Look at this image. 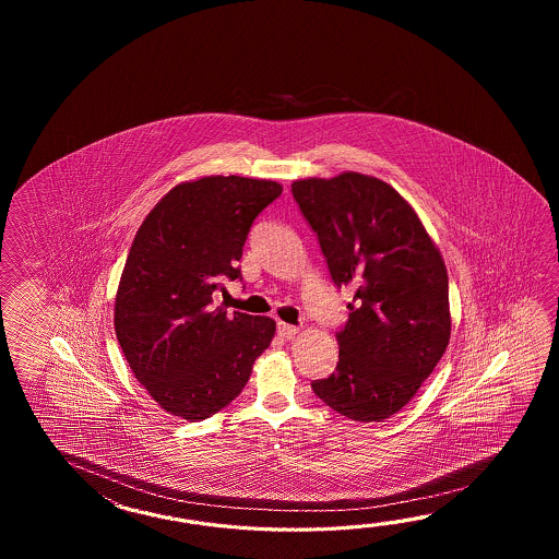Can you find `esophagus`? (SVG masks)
I'll list each match as a JSON object with an SVG mask.
<instances>
[{
  "mask_svg": "<svg viewBox=\"0 0 559 559\" xmlns=\"http://www.w3.org/2000/svg\"><path fill=\"white\" fill-rule=\"evenodd\" d=\"M277 333H280L282 337H285V340H294L297 333H299V328H296V325H289V323H284V321H280V323H277Z\"/></svg>",
  "mask_w": 559,
  "mask_h": 559,
  "instance_id": "1",
  "label": "esophagus"
}]
</instances>
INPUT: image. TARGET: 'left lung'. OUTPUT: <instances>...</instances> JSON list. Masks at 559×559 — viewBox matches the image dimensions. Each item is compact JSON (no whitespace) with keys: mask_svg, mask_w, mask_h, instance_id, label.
<instances>
[{"mask_svg":"<svg viewBox=\"0 0 559 559\" xmlns=\"http://www.w3.org/2000/svg\"><path fill=\"white\" fill-rule=\"evenodd\" d=\"M292 191L333 284L354 289L337 368L311 390L354 421H383L412 402L450 344L440 248L404 195L373 176L296 179Z\"/></svg>","mask_w":559,"mask_h":559,"instance_id":"8db88e82","label":"left lung"}]
</instances>
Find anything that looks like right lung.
<instances>
[{"label": "right lung", "mask_w": 559, "mask_h": 559, "mask_svg": "<svg viewBox=\"0 0 559 559\" xmlns=\"http://www.w3.org/2000/svg\"><path fill=\"white\" fill-rule=\"evenodd\" d=\"M282 183L241 176L181 181L138 229L119 277L114 328L133 376L171 416L200 421L226 407L270 347L275 321L215 306L238 280L253 219Z\"/></svg>", "instance_id": "1"}]
</instances>
